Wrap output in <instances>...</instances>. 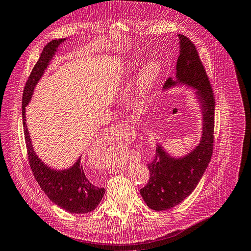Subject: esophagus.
<instances>
[{
	"label": "esophagus",
	"instance_id": "1",
	"mask_svg": "<svg viewBox=\"0 0 251 251\" xmlns=\"http://www.w3.org/2000/svg\"><path fill=\"white\" fill-rule=\"evenodd\" d=\"M131 126L128 125L127 123H119L112 125L110 128H109V131L107 133L108 139H110L112 141L119 140L122 143L127 141L128 137L131 134Z\"/></svg>",
	"mask_w": 251,
	"mask_h": 251
}]
</instances>
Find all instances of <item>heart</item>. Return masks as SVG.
<instances>
[{"mask_svg": "<svg viewBox=\"0 0 251 251\" xmlns=\"http://www.w3.org/2000/svg\"><path fill=\"white\" fill-rule=\"evenodd\" d=\"M136 66H137L136 62L133 61L129 64L128 70L131 71ZM160 72H161V69H160L158 62L150 61L149 63L145 64L142 72L140 74L139 81H138V90H139V94L141 96H144L147 93V91H149V90L153 86V83H155L156 80L158 79Z\"/></svg>", "mask_w": 251, "mask_h": 251, "instance_id": "heart-1", "label": "heart"}]
</instances>
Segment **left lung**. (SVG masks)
<instances>
[{"label": "left lung", "mask_w": 251, "mask_h": 251, "mask_svg": "<svg viewBox=\"0 0 251 251\" xmlns=\"http://www.w3.org/2000/svg\"><path fill=\"white\" fill-rule=\"evenodd\" d=\"M178 38L180 52L176 66L177 80L169 77L164 87L181 82L197 89L202 104L203 132L201 144L182 159H173L161 146L157 147L155 158L147 165L149 182L140 190L149 208L155 211L175 207L194 191L210 162L214 145L215 99L210 79L194 43L184 35L179 34Z\"/></svg>", "instance_id": "obj_1"}]
</instances>
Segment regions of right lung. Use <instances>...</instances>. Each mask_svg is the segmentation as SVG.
<instances>
[{"label": "right lung", "instance_id": "obj_1", "mask_svg": "<svg viewBox=\"0 0 251 251\" xmlns=\"http://www.w3.org/2000/svg\"><path fill=\"white\" fill-rule=\"evenodd\" d=\"M64 39L52 40L43 48L42 53L35 67L31 70L28 79L25 83L22 96V119L24 128V138L27 149V158L30 170L41 190L46 195L61 209L71 213H89L93 211L100 202L105 194L104 188H99L89 180L83 172L80 159L72 168L66 171H54L48 168L41 160L36 156L31 147L29 133L25 123V107L33 94L34 88L40 79L49 61L52 58L57 47Z\"/></svg>", "mask_w": 251, "mask_h": 251}]
</instances>
